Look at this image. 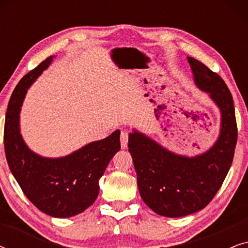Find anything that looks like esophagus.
<instances>
[{
    "label": "esophagus",
    "instance_id": "obj_1",
    "mask_svg": "<svg viewBox=\"0 0 248 248\" xmlns=\"http://www.w3.org/2000/svg\"><path fill=\"white\" fill-rule=\"evenodd\" d=\"M127 143H128V133L126 131H122V133H121V145H122V148H123V149L126 148Z\"/></svg>",
    "mask_w": 248,
    "mask_h": 248
}]
</instances>
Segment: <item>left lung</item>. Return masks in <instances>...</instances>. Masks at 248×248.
Masks as SVG:
<instances>
[{
	"mask_svg": "<svg viewBox=\"0 0 248 248\" xmlns=\"http://www.w3.org/2000/svg\"><path fill=\"white\" fill-rule=\"evenodd\" d=\"M187 61L195 84L221 111V128L213 147L188 158L135 130L128 138L141 198L152 211L168 218L192 215L212 201L228 174L237 143L235 107L225 81L200 61Z\"/></svg>",
	"mask_w": 248,
	"mask_h": 248,
	"instance_id": "obj_1",
	"label": "left lung"
}]
</instances>
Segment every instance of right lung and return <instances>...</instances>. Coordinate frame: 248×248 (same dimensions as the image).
Listing matches in <instances>:
<instances>
[{
	"label": "right lung",
	"mask_w": 248,
	"mask_h": 248,
	"mask_svg": "<svg viewBox=\"0 0 248 248\" xmlns=\"http://www.w3.org/2000/svg\"><path fill=\"white\" fill-rule=\"evenodd\" d=\"M47 57L20 80L10 98L4 125V149L10 170L22 192L40 211L70 218L93 204L99 194V178L120 151V130L61 158H44L27 147L20 134L19 113L27 90L52 63Z\"/></svg>",
	"instance_id": "obj_1"
}]
</instances>
